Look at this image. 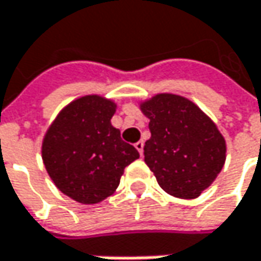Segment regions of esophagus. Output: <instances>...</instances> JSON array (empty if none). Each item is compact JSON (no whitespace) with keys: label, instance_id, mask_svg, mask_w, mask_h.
<instances>
[{"label":"esophagus","instance_id":"34e87169","mask_svg":"<svg viewBox=\"0 0 261 261\" xmlns=\"http://www.w3.org/2000/svg\"><path fill=\"white\" fill-rule=\"evenodd\" d=\"M134 146H136V149L139 150V153H140V155H143V146H145V143L140 140V142H137Z\"/></svg>","mask_w":261,"mask_h":261}]
</instances>
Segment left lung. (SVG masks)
I'll return each mask as SVG.
<instances>
[{
    "instance_id": "1",
    "label": "left lung",
    "mask_w": 261,
    "mask_h": 261,
    "mask_svg": "<svg viewBox=\"0 0 261 261\" xmlns=\"http://www.w3.org/2000/svg\"><path fill=\"white\" fill-rule=\"evenodd\" d=\"M149 119L145 162L171 196L198 198L222 171L226 140L216 122L192 100L160 93L139 101Z\"/></svg>"
}]
</instances>
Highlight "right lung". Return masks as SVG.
<instances>
[{
	"label": "right lung",
	"mask_w": 261,
	"mask_h": 261,
	"mask_svg": "<svg viewBox=\"0 0 261 261\" xmlns=\"http://www.w3.org/2000/svg\"><path fill=\"white\" fill-rule=\"evenodd\" d=\"M116 103L100 94L72 100L47 128L41 156L56 188L81 204L114 195L124 168L139 158L111 122Z\"/></svg>",
	"instance_id": "right-lung-1"
}]
</instances>
